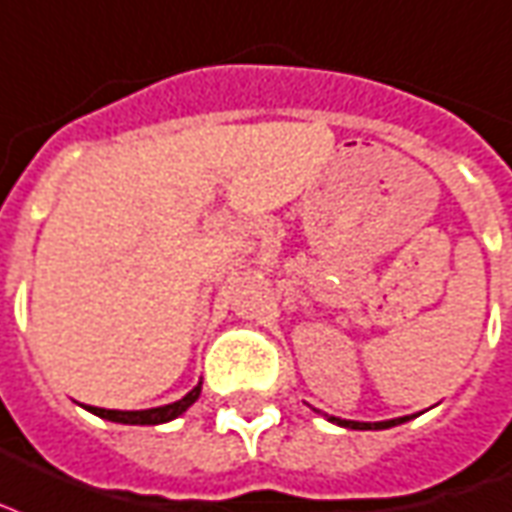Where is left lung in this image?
<instances>
[{
	"instance_id": "8db88e82",
	"label": "left lung",
	"mask_w": 512,
	"mask_h": 512,
	"mask_svg": "<svg viewBox=\"0 0 512 512\" xmlns=\"http://www.w3.org/2000/svg\"><path fill=\"white\" fill-rule=\"evenodd\" d=\"M411 419L413 416H400V419H389V421H351V419H338V416H327V421H333V424L346 429H389V427H397V424H405V421H411Z\"/></svg>"
}]
</instances>
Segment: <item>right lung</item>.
<instances>
[{
    "label": "right lung",
    "instance_id": "add662e5",
    "mask_svg": "<svg viewBox=\"0 0 512 512\" xmlns=\"http://www.w3.org/2000/svg\"><path fill=\"white\" fill-rule=\"evenodd\" d=\"M198 397H201V381L177 403L158 405V408H147V411H109V408H93V405H85V408L101 416V419L115 421V424H166V421L182 416Z\"/></svg>",
    "mask_w": 512,
    "mask_h": 512
}]
</instances>
